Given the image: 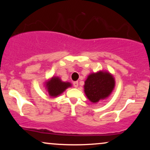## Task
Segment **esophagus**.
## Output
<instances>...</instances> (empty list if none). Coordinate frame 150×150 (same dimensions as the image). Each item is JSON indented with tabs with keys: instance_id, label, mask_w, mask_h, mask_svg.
Returning a JSON list of instances; mask_svg holds the SVG:
<instances>
[{
	"instance_id": "esophagus-1",
	"label": "esophagus",
	"mask_w": 150,
	"mask_h": 150,
	"mask_svg": "<svg viewBox=\"0 0 150 150\" xmlns=\"http://www.w3.org/2000/svg\"><path fill=\"white\" fill-rule=\"evenodd\" d=\"M73 86L75 87H78V82H77V81H75V82H73Z\"/></svg>"
}]
</instances>
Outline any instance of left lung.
<instances>
[{
    "label": "left lung",
    "instance_id": "1",
    "mask_svg": "<svg viewBox=\"0 0 150 150\" xmlns=\"http://www.w3.org/2000/svg\"><path fill=\"white\" fill-rule=\"evenodd\" d=\"M115 80L112 75L106 72H98L89 75L85 82V92L93 103L108 97L112 92Z\"/></svg>",
    "mask_w": 150,
    "mask_h": 150
}]
</instances>
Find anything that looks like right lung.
I'll return each instance as SVG.
<instances>
[{"mask_svg":"<svg viewBox=\"0 0 150 150\" xmlns=\"http://www.w3.org/2000/svg\"><path fill=\"white\" fill-rule=\"evenodd\" d=\"M71 84L70 82H62L58 77H54L51 78V80L46 83V88L49 92V95L51 97H57L64 91L70 87Z\"/></svg>","mask_w":150,"mask_h":150,"instance_id":"1","label":"right lung"}]
</instances>
